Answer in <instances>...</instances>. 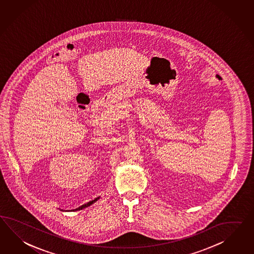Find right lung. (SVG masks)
I'll use <instances>...</instances> for the list:
<instances>
[{
  "label": "right lung",
  "mask_w": 254,
  "mask_h": 254,
  "mask_svg": "<svg viewBox=\"0 0 254 254\" xmlns=\"http://www.w3.org/2000/svg\"><path fill=\"white\" fill-rule=\"evenodd\" d=\"M98 199H99V197L95 198V199L93 200V201H90V202H89V203H87V204H82L81 206L78 207V208H76V209H74L73 211L81 210V209H83V208H85V207H88V206H90L91 204H93V203H95V202H96Z\"/></svg>",
  "instance_id": "obj_1"
}]
</instances>
